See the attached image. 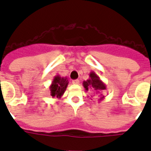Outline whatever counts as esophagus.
<instances>
[{
	"instance_id": "1",
	"label": "esophagus",
	"mask_w": 151,
	"mask_h": 151,
	"mask_svg": "<svg viewBox=\"0 0 151 151\" xmlns=\"http://www.w3.org/2000/svg\"><path fill=\"white\" fill-rule=\"evenodd\" d=\"M72 83L75 84V85H77V84L79 83V79H75V80H72Z\"/></svg>"
}]
</instances>
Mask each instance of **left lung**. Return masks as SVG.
<instances>
[{
  "label": "left lung",
  "instance_id": "1",
  "mask_svg": "<svg viewBox=\"0 0 151 151\" xmlns=\"http://www.w3.org/2000/svg\"><path fill=\"white\" fill-rule=\"evenodd\" d=\"M88 79H86L85 81L83 82V86L85 88L86 91H92L95 92L97 94H99V101H101L104 99L105 96L101 94L103 91L106 90V85L104 82L101 80L99 76L94 72H91L89 74ZM92 97V96H91Z\"/></svg>",
  "mask_w": 151,
  "mask_h": 151
}]
</instances>
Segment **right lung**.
<instances>
[{
  "label": "right lung",
  "instance_id": "right-lung-1",
  "mask_svg": "<svg viewBox=\"0 0 151 151\" xmlns=\"http://www.w3.org/2000/svg\"><path fill=\"white\" fill-rule=\"evenodd\" d=\"M68 80L67 77H61L59 75L55 76L52 79V83L50 86V95L52 98L60 99L66 91Z\"/></svg>",
  "mask_w": 151,
  "mask_h": 151
}]
</instances>
